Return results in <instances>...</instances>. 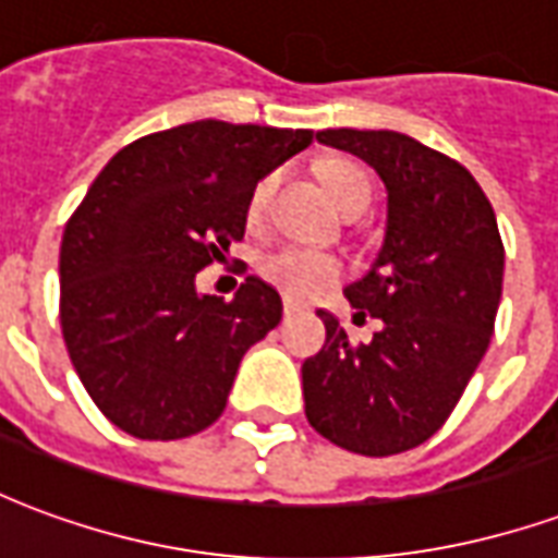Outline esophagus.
I'll list each match as a JSON object with an SVG mask.
<instances>
[{
  "label": "esophagus",
  "mask_w": 558,
  "mask_h": 558,
  "mask_svg": "<svg viewBox=\"0 0 558 558\" xmlns=\"http://www.w3.org/2000/svg\"><path fill=\"white\" fill-rule=\"evenodd\" d=\"M302 311V304H295V302H283V314L292 316V314H299Z\"/></svg>",
  "instance_id": "34e87169"
}]
</instances>
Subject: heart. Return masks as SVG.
<instances>
[{"label":"heart","instance_id":"obj_1","mask_svg":"<svg viewBox=\"0 0 558 558\" xmlns=\"http://www.w3.org/2000/svg\"><path fill=\"white\" fill-rule=\"evenodd\" d=\"M275 187H278V175L275 172H268V175H263L254 184V191L247 196V206H244L247 227H259L263 223ZM323 187H326L328 203L338 208L340 215H350L352 208L359 206H371V194H374L367 172L362 167H355V163H347V160L328 163L326 172H323ZM256 271H259V278L266 280L268 287H275L290 302H311V299L326 295L343 278V263H340L338 256L323 254V251L280 244L275 251L259 256Z\"/></svg>","mask_w":558,"mask_h":558}]
</instances>
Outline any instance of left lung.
I'll use <instances>...</instances> for the list:
<instances>
[{
  "label": "left lung",
  "instance_id": "1",
  "mask_svg": "<svg viewBox=\"0 0 558 558\" xmlns=\"http://www.w3.org/2000/svg\"><path fill=\"white\" fill-rule=\"evenodd\" d=\"M316 140L379 172L388 223L374 268L343 290L383 328L352 343L319 311L326 347L302 364L304 415L352 454H400L442 427L490 347L502 235L481 184L442 151L398 131L328 128Z\"/></svg>",
  "mask_w": 558,
  "mask_h": 558
}]
</instances>
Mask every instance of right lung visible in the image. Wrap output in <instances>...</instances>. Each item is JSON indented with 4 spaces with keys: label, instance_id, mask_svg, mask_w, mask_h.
I'll return each mask as SVG.
<instances>
[{
    "label": "right lung",
    "instance_id": "right-lung-1",
    "mask_svg": "<svg viewBox=\"0 0 558 558\" xmlns=\"http://www.w3.org/2000/svg\"><path fill=\"white\" fill-rule=\"evenodd\" d=\"M311 140L203 119L134 140L92 182L62 235L59 319L80 383L119 430L170 442L220 418L283 304L254 275L232 302L199 295L194 278L244 235L254 184Z\"/></svg>",
    "mask_w": 558,
    "mask_h": 558
}]
</instances>
